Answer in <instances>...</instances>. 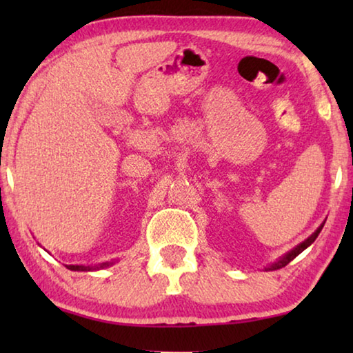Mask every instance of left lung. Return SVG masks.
<instances>
[{
  "mask_svg": "<svg viewBox=\"0 0 353 353\" xmlns=\"http://www.w3.org/2000/svg\"><path fill=\"white\" fill-rule=\"evenodd\" d=\"M322 227H324V225H321L319 227V229L318 230H316L314 232V234L312 235V236H308L307 238V240L305 241H303V243H301V244H299V246L297 248H294V249H292L291 250V252H288V254H286L285 256H282V259H280L277 263H274V265L271 266V268H268V270H270V271H274V270H280V268H283V266H286V265H288V263L290 261H292V260H294L296 259V256L299 255V254H301V252H303V250H305L308 246H310V244H312L314 240H316V238H318V235H319V232L322 230Z\"/></svg>",
  "mask_w": 353,
  "mask_h": 353,
  "instance_id": "left-lung-1",
  "label": "left lung"
}]
</instances>
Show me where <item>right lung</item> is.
<instances>
[{"label":"right lung","mask_w":353,"mask_h":353,"mask_svg":"<svg viewBox=\"0 0 353 353\" xmlns=\"http://www.w3.org/2000/svg\"><path fill=\"white\" fill-rule=\"evenodd\" d=\"M110 265H112V263L107 261V263H103V265H99L97 268L79 266V265H67V268H68V270H71V271H90V270H99V268H107V266H110Z\"/></svg>","instance_id":"add662e5"}]
</instances>
